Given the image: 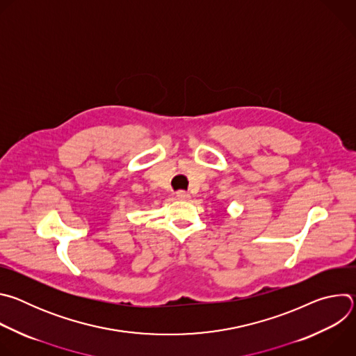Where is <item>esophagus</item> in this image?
Here are the masks:
<instances>
[{
  "mask_svg": "<svg viewBox=\"0 0 356 356\" xmlns=\"http://www.w3.org/2000/svg\"><path fill=\"white\" fill-rule=\"evenodd\" d=\"M176 197H177V200H188V198H190V194L186 193V191H183V190H180V191L176 193Z\"/></svg>",
  "mask_w": 356,
  "mask_h": 356,
  "instance_id": "34e87169",
  "label": "esophagus"
}]
</instances>
